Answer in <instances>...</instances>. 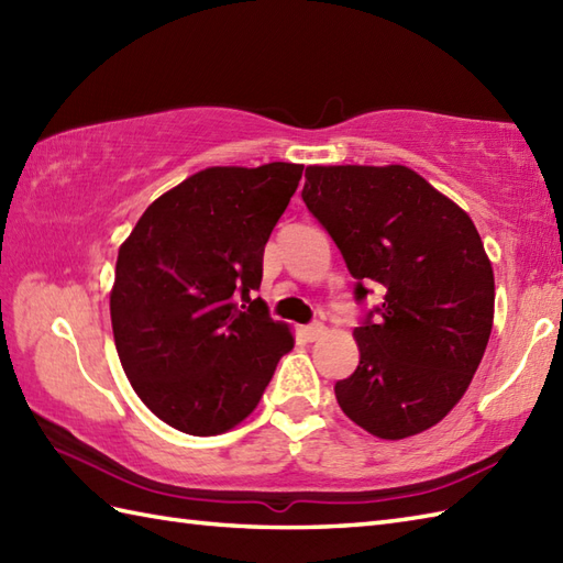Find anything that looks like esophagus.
<instances>
[{
  "mask_svg": "<svg viewBox=\"0 0 563 563\" xmlns=\"http://www.w3.org/2000/svg\"><path fill=\"white\" fill-rule=\"evenodd\" d=\"M302 333H305L307 341H319V339L327 333V327L321 324V321H314V324H307V327L302 329Z\"/></svg>",
  "mask_w": 563,
  "mask_h": 563,
  "instance_id": "1",
  "label": "esophagus"
}]
</instances>
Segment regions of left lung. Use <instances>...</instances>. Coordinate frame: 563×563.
<instances>
[{
    "label": "left lung",
    "instance_id": "obj_1",
    "mask_svg": "<svg viewBox=\"0 0 563 563\" xmlns=\"http://www.w3.org/2000/svg\"><path fill=\"white\" fill-rule=\"evenodd\" d=\"M302 200L355 278L379 285L353 336L355 373L336 401L353 423L401 440L442 421L479 367L494 327V271L482 236L409 166H307Z\"/></svg>",
    "mask_w": 563,
    "mask_h": 563
}]
</instances>
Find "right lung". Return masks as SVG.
Returning <instances> with one entry per match:
<instances>
[{"label":"right lung","instance_id":"1","mask_svg":"<svg viewBox=\"0 0 563 563\" xmlns=\"http://www.w3.org/2000/svg\"><path fill=\"white\" fill-rule=\"evenodd\" d=\"M302 169L273 162L198 172L154 200L118 251V357L147 409L181 433L242 423L292 349L290 329L254 292Z\"/></svg>","mask_w":563,"mask_h":563}]
</instances>
